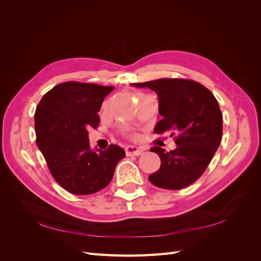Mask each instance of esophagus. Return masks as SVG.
<instances>
[{"label": "esophagus", "instance_id": "obj_1", "mask_svg": "<svg viewBox=\"0 0 261 261\" xmlns=\"http://www.w3.org/2000/svg\"><path fill=\"white\" fill-rule=\"evenodd\" d=\"M144 153V150L136 146H128L126 147V154L127 155H140Z\"/></svg>", "mask_w": 261, "mask_h": 261}]
</instances>
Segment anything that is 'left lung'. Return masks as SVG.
Returning a JSON list of instances; mask_svg holds the SVG:
<instances>
[{
	"label": "left lung",
	"mask_w": 261,
	"mask_h": 261,
	"mask_svg": "<svg viewBox=\"0 0 261 261\" xmlns=\"http://www.w3.org/2000/svg\"><path fill=\"white\" fill-rule=\"evenodd\" d=\"M132 86L149 88L158 94L162 120L156 123L154 133H171L177 146L170 152L156 146L150 149L159 154L161 165L149 175V180L172 191L193 184L206 171L222 138L223 117L217 99L201 84L180 78Z\"/></svg>",
	"instance_id": "8db88e82"
}]
</instances>
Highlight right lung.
<instances>
[{
    "mask_svg": "<svg viewBox=\"0 0 261 261\" xmlns=\"http://www.w3.org/2000/svg\"><path fill=\"white\" fill-rule=\"evenodd\" d=\"M114 87L66 82L46 92L36 109L37 145L52 176L68 193L94 194L109 185L124 149H91L88 129L100 124L98 112Z\"/></svg>",
    "mask_w": 261,
    "mask_h": 261,
    "instance_id": "right-lung-1",
    "label": "right lung"
}]
</instances>
